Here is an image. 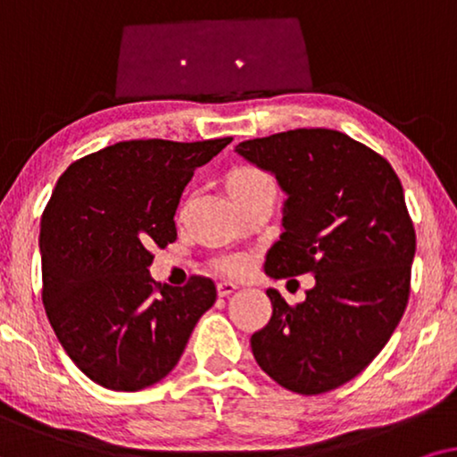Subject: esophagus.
<instances>
[{
	"mask_svg": "<svg viewBox=\"0 0 457 457\" xmlns=\"http://www.w3.org/2000/svg\"><path fill=\"white\" fill-rule=\"evenodd\" d=\"M238 288V284H234V282H229V279H223V282H219L217 284V292H219V296H228V295H232V292Z\"/></svg>",
	"mask_w": 457,
	"mask_h": 457,
	"instance_id": "esophagus-1",
	"label": "esophagus"
}]
</instances>
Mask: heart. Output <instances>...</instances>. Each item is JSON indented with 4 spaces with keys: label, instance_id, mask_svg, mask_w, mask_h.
<instances>
[{
    "label": "heart",
    "instance_id": "1",
    "mask_svg": "<svg viewBox=\"0 0 457 457\" xmlns=\"http://www.w3.org/2000/svg\"><path fill=\"white\" fill-rule=\"evenodd\" d=\"M228 184H229V190H232L236 200L245 198V196H248V194H253L257 190H263V187H273V181L270 175H267L265 171H261L259 167H251V165L234 169V171L229 173ZM246 265H248V261L245 257H240V254H234V257H223L221 261H219V267L228 273L245 271Z\"/></svg>",
    "mask_w": 457,
    "mask_h": 457
}]
</instances>
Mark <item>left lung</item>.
<instances>
[{"label":"left lung","instance_id":"8db88e82","mask_svg":"<svg viewBox=\"0 0 457 457\" xmlns=\"http://www.w3.org/2000/svg\"><path fill=\"white\" fill-rule=\"evenodd\" d=\"M236 152L288 196L265 273L315 276L299 305L267 290L273 313L253 355L279 386L328 393L370 366L407 307L416 232L403 187L386 158L334 129L273 133Z\"/></svg>","mask_w":457,"mask_h":457}]
</instances>
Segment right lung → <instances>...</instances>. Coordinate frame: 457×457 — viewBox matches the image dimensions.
Segmentation results:
<instances>
[{"instance_id":"add662e5","label":"right lung","mask_w":457,"mask_h":457,"mask_svg":"<svg viewBox=\"0 0 457 457\" xmlns=\"http://www.w3.org/2000/svg\"><path fill=\"white\" fill-rule=\"evenodd\" d=\"M232 137L131 139L83 156L60 175L41 215V299L75 366L112 391H139L178 366L217 299L212 279L161 286L152 246L178 238L175 211L196 167Z\"/></svg>"}]
</instances>
